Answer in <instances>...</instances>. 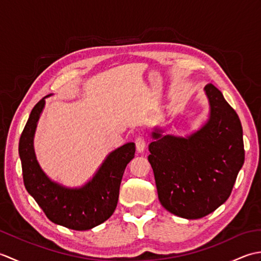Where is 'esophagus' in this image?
Masks as SVG:
<instances>
[{
  "label": "esophagus",
  "instance_id": "obj_1",
  "mask_svg": "<svg viewBox=\"0 0 261 261\" xmlns=\"http://www.w3.org/2000/svg\"><path fill=\"white\" fill-rule=\"evenodd\" d=\"M136 148L138 152H143L146 149V141H145V138L143 137H138L136 139Z\"/></svg>",
  "mask_w": 261,
  "mask_h": 261
}]
</instances>
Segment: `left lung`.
<instances>
[{
	"label": "left lung",
	"instance_id": "obj_1",
	"mask_svg": "<svg viewBox=\"0 0 261 261\" xmlns=\"http://www.w3.org/2000/svg\"><path fill=\"white\" fill-rule=\"evenodd\" d=\"M204 92L210 112L198 130L180 137L154 127L149 145L160 203L188 220L206 216L229 198L245 163L239 116L214 85Z\"/></svg>",
	"mask_w": 261,
	"mask_h": 261
}]
</instances>
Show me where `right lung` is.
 <instances>
[{"label":"right lung","instance_id":"right-lung-1","mask_svg":"<svg viewBox=\"0 0 261 261\" xmlns=\"http://www.w3.org/2000/svg\"><path fill=\"white\" fill-rule=\"evenodd\" d=\"M47 95L32 109L19 142L24 186L51 222L85 231L105 222L113 214L126 165L134 159L135 142L111 151L92 178L80 187H67L49 178L39 165L33 139Z\"/></svg>","mask_w":261,"mask_h":261}]
</instances>
